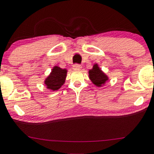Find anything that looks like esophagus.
I'll return each instance as SVG.
<instances>
[{"label": "esophagus", "instance_id": "esophagus-1", "mask_svg": "<svg viewBox=\"0 0 154 154\" xmlns=\"http://www.w3.org/2000/svg\"><path fill=\"white\" fill-rule=\"evenodd\" d=\"M81 68H82V66H81L80 64H74L73 66V69H74V70H79Z\"/></svg>", "mask_w": 154, "mask_h": 154}]
</instances>
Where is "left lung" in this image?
<instances>
[{
  "label": "left lung",
  "mask_w": 154,
  "mask_h": 154,
  "mask_svg": "<svg viewBox=\"0 0 154 154\" xmlns=\"http://www.w3.org/2000/svg\"><path fill=\"white\" fill-rule=\"evenodd\" d=\"M89 77L93 83L98 87L102 86L108 80L107 75L103 73L97 64H95L93 66V69L89 71Z\"/></svg>",
  "instance_id": "left-lung-1"
}]
</instances>
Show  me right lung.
<instances>
[{"label": "right lung", "instance_id": "obj_1", "mask_svg": "<svg viewBox=\"0 0 154 154\" xmlns=\"http://www.w3.org/2000/svg\"><path fill=\"white\" fill-rule=\"evenodd\" d=\"M66 69H63L58 66H54L52 72L45 81L47 88L52 91H57L63 85L66 77Z\"/></svg>", "mask_w": 154, "mask_h": 154}]
</instances>
